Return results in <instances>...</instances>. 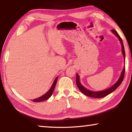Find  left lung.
Here are the masks:
<instances>
[{
  "mask_svg": "<svg viewBox=\"0 0 132 132\" xmlns=\"http://www.w3.org/2000/svg\"><path fill=\"white\" fill-rule=\"evenodd\" d=\"M112 32L116 36H117L118 38H119V41L120 42V44H121L122 45V53L123 55V56L125 57V48H124V45H123V43L122 39L119 36V35L118 34V33L117 32V31L115 30H112ZM125 66H124L123 69L121 73V75H120V77H119V80H118L117 82L113 85V86H112L111 87L109 88L106 90H105L104 91H91L87 90V89L84 87L82 85L80 84V81H79V76L78 74L76 75V84L78 87V88H79V90H80L81 93L84 94V95H86L88 97H93V98H103L106 97L108 95H109V94H111V93H112L113 91H115L116 89H117L118 87H119L120 84L122 83V82L124 78V75H125Z\"/></svg>",
  "mask_w": 132,
  "mask_h": 132,
  "instance_id": "1",
  "label": "left lung"
}]
</instances>
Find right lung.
I'll list each match as a JSON object with an SVG mask.
<instances>
[{
    "mask_svg": "<svg viewBox=\"0 0 132 132\" xmlns=\"http://www.w3.org/2000/svg\"><path fill=\"white\" fill-rule=\"evenodd\" d=\"M57 78H58V77L56 78L55 80H54V82H53V83L52 84V86H51L50 90H49L48 92L45 94L43 95L42 96H41V97H40L39 98H36V99L33 100L32 101L33 102H41V101H45V100H48V98H50L51 97V96L52 95L53 91H54V89H55V87L56 86V82L57 80Z\"/></svg>",
    "mask_w": 132,
    "mask_h": 132,
    "instance_id": "1",
    "label": "right lung"
}]
</instances>
